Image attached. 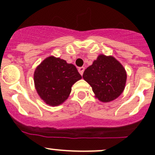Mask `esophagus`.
<instances>
[{
	"label": "esophagus",
	"mask_w": 155,
	"mask_h": 155,
	"mask_svg": "<svg viewBox=\"0 0 155 155\" xmlns=\"http://www.w3.org/2000/svg\"><path fill=\"white\" fill-rule=\"evenodd\" d=\"M78 70H79V73H80L81 75H83V73H84V70H85V68H83V67H81V68H78Z\"/></svg>",
	"instance_id": "34e87169"
}]
</instances>
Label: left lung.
Returning a JSON list of instances; mask_svg holds the SVG:
<instances>
[{
  "label": "left lung",
  "mask_w": 155,
  "mask_h": 155,
  "mask_svg": "<svg viewBox=\"0 0 155 155\" xmlns=\"http://www.w3.org/2000/svg\"><path fill=\"white\" fill-rule=\"evenodd\" d=\"M83 79L102 102L116 99L125 87L127 73L122 65L112 56L101 54L84 71Z\"/></svg>",
  "instance_id": "8db88e82"
}]
</instances>
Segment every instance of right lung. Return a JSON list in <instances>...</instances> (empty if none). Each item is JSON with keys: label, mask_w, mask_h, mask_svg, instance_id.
<instances>
[{"label": "right lung", "mask_w": 155, "mask_h": 155, "mask_svg": "<svg viewBox=\"0 0 155 155\" xmlns=\"http://www.w3.org/2000/svg\"><path fill=\"white\" fill-rule=\"evenodd\" d=\"M82 79L76 67L53 56L45 59L34 75L36 89L46 104L58 106L66 101L72 85Z\"/></svg>", "instance_id": "1"}]
</instances>
